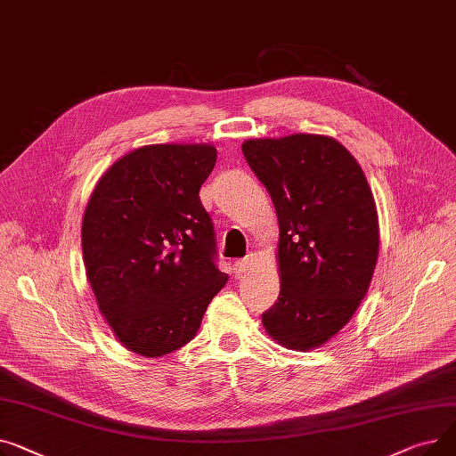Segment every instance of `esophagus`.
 <instances>
[{
	"label": "esophagus",
	"mask_w": 456,
	"mask_h": 456,
	"mask_svg": "<svg viewBox=\"0 0 456 456\" xmlns=\"http://www.w3.org/2000/svg\"><path fill=\"white\" fill-rule=\"evenodd\" d=\"M254 261H256V254H248L247 257H243V259H239V261H235V265H233V269H235V273H237V274H245L247 271H250V269H252V265H254Z\"/></svg>",
	"instance_id": "1"
}]
</instances>
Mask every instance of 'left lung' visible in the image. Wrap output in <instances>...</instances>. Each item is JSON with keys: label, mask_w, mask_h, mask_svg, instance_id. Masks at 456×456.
I'll use <instances>...</instances> for the list:
<instances>
[{"label": "left lung", "mask_w": 456, "mask_h": 456, "mask_svg": "<svg viewBox=\"0 0 456 456\" xmlns=\"http://www.w3.org/2000/svg\"><path fill=\"white\" fill-rule=\"evenodd\" d=\"M243 154L280 223V297L265 331L289 350L326 344L366 297L379 254L368 180L342 143L320 134L247 140Z\"/></svg>", "instance_id": "8db88e82"}]
</instances>
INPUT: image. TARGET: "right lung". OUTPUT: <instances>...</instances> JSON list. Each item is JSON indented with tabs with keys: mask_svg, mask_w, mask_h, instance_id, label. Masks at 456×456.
<instances>
[{
	"mask_svg": "<svg viewBox=\"0 0 456 456\" xmlns=\"http://www.w3.org/2000/svg\"><path fill=\"white\" fill-rule=\"evenodd\" d=\"M209 143H158L121 156L95 183L83 259L99 313L126 350L162 357L190 342L228 276L199 191Z\"/></svg>",
	"mask_w": 456,
	"mask_h": 456,
	"instance_id": "1",
	"label": "right lung"
}]
</instances>
